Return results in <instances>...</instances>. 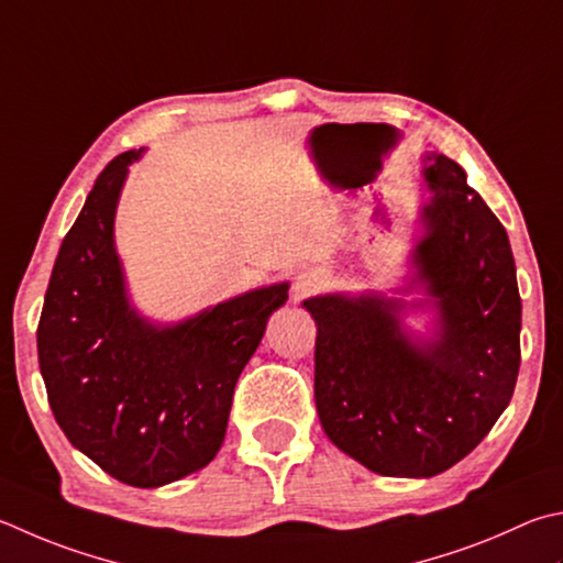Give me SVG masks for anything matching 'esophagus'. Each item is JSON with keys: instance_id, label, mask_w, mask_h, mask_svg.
I'll return each instance as SVG.
<instances>
[{"instance_id": "1", "label": "esophagus", "mask_w": 563, "mask_h": 563, "mask_svg": "<svg viewBox=\"0 0 563 563\" xmlns=\"http://www.w3.org/2000/svg\"><path fill=\"white\" fill-rule=\"evenodd\" d=\"M324 288V275L320 271H305L298 275V280L292 285V298L295 300H305L310 298V295L320 292Z\"/></svg>"}]
</instances>
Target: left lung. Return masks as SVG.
Listing matches in <instances>:
<instances>
[{
	"instance_id": "obj_1",
	"label": "left lung",
	"mask_w": 563,
	"mask_h": 563,
	"mask_svg": "<svg viewBox=\"0 0 563 563\" xmlns=\"http://www.w3.org/2000/svg\"><path fill=\"white\" fill-rule=\"evenodd\" d=\"M423 177L433 199L413 263L438 308L435 340L404 330L401 300L366 292L302 302L317 324L324 433L388 477H433L463 460L503 416L522 362V298L505 227L451 157H428Z\"/></svg>"
}]
</instances>
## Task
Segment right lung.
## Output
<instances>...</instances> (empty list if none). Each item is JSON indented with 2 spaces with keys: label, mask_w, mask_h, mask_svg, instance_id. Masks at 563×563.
<instances>
[{
  "label": "right lung",
  "mask_w": 563,
  "mask_h": 563,
  "mask_svg": "<svg viewBox=\"0 0 563 563\" xmlns=\"http://www.w3.org/2000/svg\"><path fill=\"white\" fill-rule=\"evenodd\" d=\"M100 172L66 233L41 310L36 344L48 406L80 453L132 487H159L209 465L227 435L243 366L288 283L155 327L130 308L112 243L128 165Z\"/></svg>",
  "instance_id": "obj_1"
}]
</instances>
